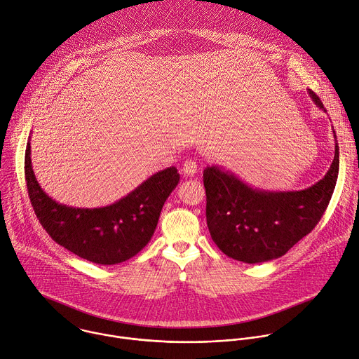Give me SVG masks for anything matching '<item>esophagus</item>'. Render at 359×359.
Here are the masks:
<instances>
[{"instance_id": "34e87169", "label": "esophagus", "mask_w": 359, "mask_h": 359, "mask_svg": "<svg viewBox=\"0 0 359 359\" xmlns=\"http://www.w3.org/2000/svg\"><path fill=\"white\" fill-rule=\"evenodd\" d=\"M182 173H183L186 177H193V176L197 173V163L193 162V161H186V162L183 163Z\"/></svg>"}]
</instances>
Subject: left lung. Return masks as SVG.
<instances>
[{"mask_svg":"<svg viewBox=\"0 0 359 359\" xmlns=\"http://www.w3.org/2000/svg\"><path fill=\"white\" fill-rule=\"evenodd\" d=\"M313 102L321 100L307 90ZM332 163L325 176L304 190L272 191L252 187L218 165L204 169L205 217L210 235L226 257L245 264H261L285 255L323 217L339 169L337 135Z\"/></svg>","mask_w":359,"mask_h":359,"instance_id":"left-lung-1","label":"left lung"}]
</instances>
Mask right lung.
Returning <instances> with one entry per match:
<instances>
[{
  "mask_svg": "<svg viewBox=\"0 0 359 359\" xmlns=\"http://www.w3.org/2000/svg\"><path fill=\"white\" fill-rule=\"evenodd\" d=\"M29 140L25 151L27 187L36 217L55 243L93 264L116 265L135 257L151 241L162 207L180 180L175 166L156 172L109 205L72 207L49 197L38 183Z\"/></svg>",
  "mask_w": 359,
  "mask_h": 359,
  "instance_id": "1",
  "label": "right lung"
}]
</instances>
